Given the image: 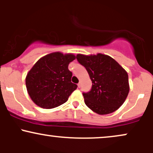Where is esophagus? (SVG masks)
I'll use <instances>...</instances> for the list:
<instances>
[{
  "mask_svg": "<svg viewBox=\"0 0 153 153\" xmlns=\"http://www.w3.org/2000/svg\"><path fill=\"white\" fill-rule=\"evenodd\" d=\"M80 86H81V84H80V82H79V83H78V87L80 88Z\"/></svg>",
  "mask_w": 153,
  "mask_h": 153,
  "instance_id": "1",
  "label": "esophagus"
}]
</instances>
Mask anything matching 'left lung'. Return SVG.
I'll list each match as a JSON object with an SVG mask.
<instances>
[{"mask_svg": "<svg viewBox=\"0 0 153 153\" xmlns=\"http://www.w3.org/2000/svg\"><path fill=\"white\" fill-rule=\"evenodd\" d=\"M78 62L85 67L92 81L88 92H83L85 105L93 111L103 115L115 111L123 104L129 86L127 73L108 55L77 54Z\"/></svg>", "mask_w": 153, "mask_h": 153, "instance_id": "obj_1", "label": "left lung"}]
</instances>
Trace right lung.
<instances>
[{
  "instance_id": "1",
  "label": "right lung",
  "mask_w": 153,
  "mask_h": 153,
  "mask_svg": "<svg viewBox=\"0 0 153 153\" xmlns=\"http://www.w3.org/2000/svg\"><path fill=\"white\" fill-rule=\"evenodd\" d=\"M72 54L54 52L40 58L28 73L26 86L31 100L43 108H52L68 101L78 85L71 82L68 65Z\"/></svg>"
}]
</instances>
